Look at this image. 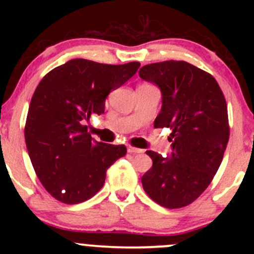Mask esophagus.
Listing matches in <instances>:
<instances>
[{
    "mask_svg": "<svg viewBox=\"0 0 254 254\" xmlns=\"http://www.w3.org/2000/svg\"><path fill=\"white\" fill-rule=\"evenodd\" d=\"M127 152L129 153H141L142 150L141 148L134 147V146H131V145H127Z\"/></svg>",
    "mask_w": 254,
    "mask_h": 254,
    "instance_id": "esophagus-1",
    "label": "esophagus"
}]
</instances>
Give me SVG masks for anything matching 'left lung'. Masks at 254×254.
I'll list each match as a JSON object with an SVG mask.
<instances>
[{"label": "left lung", "mask_w": 254, "mask_h": 254, "mask_svg": "<svg viewBox=\"0 0 254 254\" xmlns=\"http://www.w3.org/2000/svg\"><path fill=\"white\" fill-rule=\"evenodd\" d=\"M139 76L162 93L155 127L172 130V155L146 151L153 163L141 178L143 190L161 206H187L211 183L229 142L224 93L210 73L186 61L145 65Z\"/></svg>", "instance_id": "1"}]
</instances>
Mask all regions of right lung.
Masks as SVG:
<instances>
[{
  "mask_svg": "<svg viewBox=\"0 0 254 254\" xmlns=\"http://www.w3.org/2000/svg\"><path fill=\"white\" fill-rule=\"evenodd\" d=\"M139 67L136 61L107 65L73 59L38 84L25 122V145L38 178L56 200H88L103 187L107 170L127 155L124 145L94 141L83 123L103 114L108 94Z\"/></svg>",
  "mask_w": 254,
  "mask_h": 254,
  "instance_id": "1",
  "label": "right lung"
}]
</instances>
